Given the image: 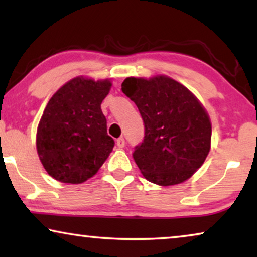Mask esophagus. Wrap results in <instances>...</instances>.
<instances>
[{
	"label": "esophagus",
	"mask_w": 257,
	"mask_h": 257,
	"mask_svg": "<svg viewBox=\"0 0 257 257\" xmlns=\"http://www.w3.org/2000/svg\"><path fill=\"white\" fill-rule=\"evenodd\" d=\"M117 146L119 147V149H122V147L125 146V139L122 138V137H120V138L117 139Z\"/></svg>",
	"instance_id": "obj_1"
}]
</instances>
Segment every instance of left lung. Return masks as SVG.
Wrapping results in <instances>:
<instances>
[{
  "mask_svg": "<svg viewBox=\"0 0 257 257\" xmlns=\"http://www.w3.org/2000/svg\"><path fill=\"white\" fill-rule=\"evenodd\" d=\"M121 90L135 101L145 127L132 156L153 184L184 182L199 170L210 149L209 117L187 87L166 76L130 77Z\"/></svg>",
  "mask_w": 257,
  "mask_h": 257,
  "instance_id": "left-lung-1",
  "label": "left lung"
}]
</instances>
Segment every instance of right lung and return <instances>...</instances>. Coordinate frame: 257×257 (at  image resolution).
Returning <instances> with one entry per match:
<instances>
[{"label":"right lung","instance_id":"1","mask_svg":"<svg viewBox=\"0 0 257 257\" xmlns=\"http://www.w3.org/2000/svg\"><path fill=\"white\" fill-rule=\"evenodd\" d=\"M108 79L75 78L63 85L45 107L37 128V152L45 171L64 184L93 177L107 159L114 140L107 135L101 101Z\"/></svg>","mask_w":257,"mask_h":257}]
</instances>
